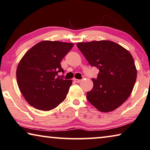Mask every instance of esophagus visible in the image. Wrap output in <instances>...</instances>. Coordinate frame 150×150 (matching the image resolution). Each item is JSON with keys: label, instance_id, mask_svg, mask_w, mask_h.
I'll return each mask as SVG.
<instances>
[{"label": "esophagus", "instance_id": "obj_1", "mask_svg": "<svg viewBox=\"0 0 150 150\" xmlns=\"http://www.w3.org/2000/svg\"><path fill=\"white\" fill-rule=\"evenodd\" d=\"M74 81L75 82L79 83L81 82V81H82V80H78V79H76V78H74Z\"/></svg>", "mask_w": 150, "mask_h": 150}]
</instances>
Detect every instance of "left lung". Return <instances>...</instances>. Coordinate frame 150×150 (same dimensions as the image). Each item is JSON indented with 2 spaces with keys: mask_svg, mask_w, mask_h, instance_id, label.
I'll use <instances>...</instances> for the list:
<instances>
[{
  "mask_svg": "<svg viewBox=\"0 0 150 150\" xmlns=\"http://www.w3.org/2000/svg\"><path fill=\"white\" fill-rule=\"evenodd\" d=\"M88 63L98 70L87 99L99 111L112 112L130 96L137 77L134 58L126 49L110 40L78 42Z\"/></svg>",
  "mask_w": 150,
  "mask_h": 150,
  "instance_id": "left-lung-1",
  "label": "left lung"
}]
</instances>
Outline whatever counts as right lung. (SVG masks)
Returning a JSON list of instances; mask_svg holds the SVG:
<instances>
[{
	"label": "right lung",
	"instance_id": "add662e5",
	"mask_svg": "<svg viewBox=\"0 0 150 150\" xmlns=\"http://www.w3.org/2000/svg\"><path fill=\"white\" fill-rule=\"evenodd\" d=\"M73 46L60 41H42L20 61L16 70L18 88L27 102L36 109L48 111L65 100L72 80L60 78L58 73L64 72L61 60Z\"/></svg>",
	"mask_w": 150,
	"mask_h": 150
}]
</instances>
